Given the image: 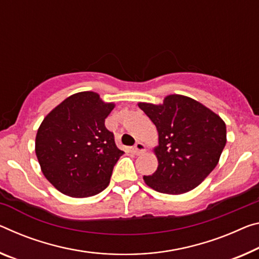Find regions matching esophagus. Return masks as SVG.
<instances>
[{"label": "esophagus", "mask_w": 259, "mask_h": 259, "mask_svg": "<svg viewBox=\"0 0 259 259\" xmlns=\"http://www.w3.org/2000/svg\"><path fill=\"white\" fill-rule=\"evenodd\" d=\"M134 152L136 154L143 153V152H145V145L143 144V143H141V142H137L136 144H135V146H134Z\"/></svg>", "instance_id": "34e87169"}]
</instances>
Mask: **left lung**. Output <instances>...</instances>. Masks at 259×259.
Returning a JSON list of instances; mask_svg holds the SVG:
<instances>
[{"label":"left lung","mask_w":259,"mask_h":259,"mask_svg":"<svg viewBox=\"0 0 259 259\" xmlns=\"http://www.w3.org/2000/svg\"><path fill=\"white\" fill-rule=\"evenodd\" d=\"M157 126L154 149L158 168L144 176L147 186L162 194L195 189L218 165L226 145V124L215 113L189 97L171 94L162 105L139 102Z\"/></svg>","instance_id":"obj_1"}]
</instances>
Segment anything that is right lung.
I'll return each instance as SVG.
<instances>
[{"mask_svg":"<svg viewBox=\"0 0 259 259\" xmlns=\"http://www.w3.org/2000/svg\"><path fill=\"white\" fill-rule=\"evenodd\" d=\"M115 107L99 94H72L44 118L35 137L41 170L62 194L83 198L108 187L123 154L105 120Z\"/></svg>","mask_w":259,"mask_h":259,"instance_id":"add662e5","label":"right lung"}]
</instances>
